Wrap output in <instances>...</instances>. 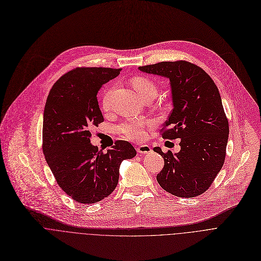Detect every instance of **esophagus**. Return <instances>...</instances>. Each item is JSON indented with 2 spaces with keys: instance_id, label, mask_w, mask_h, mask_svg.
<instances>
[{
  "instance_id": "1",
  "label": "esophagus",
  "mask_w": 261,
  "mask_h": 261,
  "mask_svg": "<svg viewBox=\"0 0 261 261\" xmlns=\"http://www.w3.org/2000/svg\"><path fill=\"white\" fill-rule=\"evenodd\" d=\"M137 152H139V153H150L152 150H151V148H150V146L149 145H146V144H144V145H139L137 148Z\"/></svg>"
}]
</instances>
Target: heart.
Here are the masks:
<instances>
[{
	"mask_svg": "<svg viewBox=\"0 0 261 261\" xmlns=\"http://www.w3.org/2000/svg\"><path fill=\"white\" fill-rule=\"evenodd\" d=\"M132 86L134 89L138 92L141 98L145 99L148 96H155L156 94V86L154 82L146 76L138 75L134 76L131 80ZM111 97H112V89H109L105 92L102 97V107L106 111H109L111 108ZM145 123L138 120H129L127 122L122 123L119 126L120 133L128 140L139 141L145 138Z\"/></svg>",
	"mask_w": 261,
	"mask_h": 261,
	"instance_id": "obj_1",
	"label": "heart"
}]
</instances>
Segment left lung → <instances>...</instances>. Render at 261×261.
<instances>
[{
    "mask_svg": "<svg viewBox=\"0 0 261 261\" xmlns=\"http://www.w3.org/2000/svg\"><path fill=\"white\" fill-rule=\"evenodd\" d=\"M138 68L170 80L173 109L161 132L165 139L180 138L177 153L153 147L164 158L156 180L173 196H200L211 187L226 154L228 121L218 88L203 68L186 60Z\"/></svg>",
    "mask_w": 261,
    "mask_h": 261,
    "instance_id": "1",
    "label": "left lung"
}]
</instances>
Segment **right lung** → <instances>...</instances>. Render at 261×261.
I'll return each instance as SVG.
<instances>
[{
	"label": "right lung",
	"mask_w": 261,
	"mask_h": 261,
	"mask_svg": "<svg viewBox=\"0 0 261 261\" xmlns=\"http://www.w3.org/2000/svg\"><path fill=\"white\" fill-rule=\"evenodd\" d=\"M122 68L75 67L60 76L46 100L43 152L57 185L73 201L93 204L110 196L124 160L136 155L125 140L103 152L90 142L93 126L103 122L97 93Z\"/></svg>",
	"instance_id": "add662e5"
}]
</instances>
